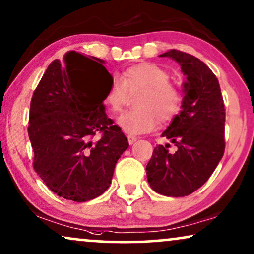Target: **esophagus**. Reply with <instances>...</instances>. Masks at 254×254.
<instances>
[{"label": "esophagus", "mask_w": 254, "mask_h": 254, "mask_svg": "<svg viewBox=\"0 0 254 254\" xmlns=\"http://www.w3.org/2000/svg\"><path fill=\"white\" fill-rule=\"evenodd\" d=\"M136 140H137V137L132 136V134H129V136H127V141H129L130 145H132Z\"/></svg>", "instance_id": "34e87169"}]
</instances>
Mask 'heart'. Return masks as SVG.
Wrapping results in <instances>:
<instances>
[{"label":"heart","mask_w":254,"mask_h":254,"mask_svg":"<svg viewBox=\"0 0 254 254\" xmlns=\"http://www.w3.org/2000/svg\"><path fill=\"white\" fill-rule=\"evenodd\" d=\"M170 75L155 64L141 63L124 70L122 77L115 76L106 95V103L113 113H120L129 99V92L141 90L137 104L139 109L127 111L118 117L121 129L130 134L152 131L161 122H168L180 111L182 96L168 82Z\"/></svg>","instance_id":"1"}]
</instances>
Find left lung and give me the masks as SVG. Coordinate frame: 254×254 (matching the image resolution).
Listing matches in <instances>:
<instances>
[{"label":"left lung","instance_id":"8db88e82","mask_svg":"<svg viewBox=\"0 0 254 254\" xmlns=\"http://www.w3.org/2000/svg\"><path fill=\"white\" fill-rule=\"evenodd\" d=\"M159 57L175 60L187 81L180 114L161 134L177 151L168 152L170 144L154 147L146 175L154 191L182 197L207 182L224 154V102L217 77L200 59L178 50Z\"/></svg>","mask_w":254,"mask_h":254}]
</instances>
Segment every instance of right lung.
<instances>
[{
	"label": "right lung",
	"instance_id": "obj_1",
	"mask_svg": "<svg viewBox=\"0 0 254 254\" xmlns=\"http://www.w3.org/2000/svg\"><path fill=\"white\" fill-rule=\"evenodd\" d=\"M103 64L69 51L63 62L50 64L30 104L33 168L66 200L86 202L102 195L117 160L129 147L121 127L104 111L113 76Z\"/></svg>",
	"mask_w": 254,
	"mask_h": 254
}]
</instances>
